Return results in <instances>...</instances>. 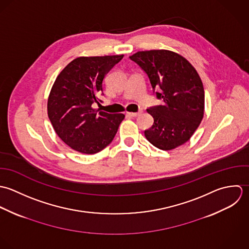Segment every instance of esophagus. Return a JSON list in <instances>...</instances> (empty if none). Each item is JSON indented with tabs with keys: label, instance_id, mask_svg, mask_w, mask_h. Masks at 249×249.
I'll return each instance as SVG.
<instances>
[{
	"label": "esophagus",
	"instance_id": "34e87169",
	"mask_svg": "<svg viewBox=\"0 0 249 249\" xmlns=\"http://www.w3.org/2000/svg\"><path fill=\"white\" fill-rule=\"evenodd\" d=\"M142 112V110H140V111H138V112H127V114H128L129 116H132V117H137V116L141 115Z\"/></svg>",
	"mask_w": 249,
	"mask_h": 249
}]
</instances>
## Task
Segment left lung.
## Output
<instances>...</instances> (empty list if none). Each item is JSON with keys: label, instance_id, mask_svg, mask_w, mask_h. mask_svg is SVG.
Segmentation results:
<instances>
[{"label": "left lung", "instance_id": "1", "mask_svg": "<svg viewBox=\"0 0 249 249\" xmlns=\"http://www.w3.org/2000/svg\"><path fill=\"white\" fill-rule=\"evenodd\" d=\"M130 58L146 73L153 93L163 102L147 108L154 123L144 131L145 138L159 149L184 144L204 115L205 93L198 73L185 57L171 51H142Z\"/></svg>", "mask_w": 249, "mask_h": 249}]
</instances>
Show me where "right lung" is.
I'll list each match as a JSON object with an SVG mask.
<instances>
[{"label": "right lung", "instance_id": "1", "mask_svg": "<svg viewBox=\"0 0 249 249\" xmlns=\"http://www.w3.org/2000/svg\"><path fill=\"white\" fill-rule=\"evenodd\" d=\"M120 55L81 56L56 77L48 99V116L56 133L72 149L95 154L107 147L125 115L93 108L100 104L103 80Z\"/></svg>", "mask_w": 249, "mask_h": 249}]
</instances>
